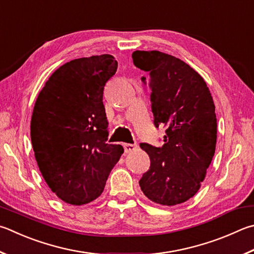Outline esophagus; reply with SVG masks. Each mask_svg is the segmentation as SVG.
<instances>
[{
	"mask_svg": "<svg viewBox=\"0 0 254 254\" xmlns=\"http://www.w3.org/2000/svg\"><path fill=\"white\" fill-rule=\"evenodd\" d=\"M123 146H124V151H126V153H130V152H133L136 149L135 144H130V143H124Z\"/></svg>",
	"mask_w": 254,
	"mask_h": 254,
	"instance_id": "34e87169",
	"label": "esophagus"
}]
</instances>
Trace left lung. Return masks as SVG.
Wrapping results in <instances>:
<instances>
[{
  "instance_id": "1",
  "label": "left lung",
  "mask_w": 254,
  "mask_h": 254,
  "mask_svg": "<svg viewBox=\"0 0 254 254\" xmlns=\"http://www.w3.org/2000/svg\"><path fill=\"white\" fill-rule=\"evenodd\" d=\"M132 59L150 76L154 124H162L167 133L162 146L141 143L151 161L139 182L141 190L154 203H183L199 191L213 159V99L203 77L178 58L160 51H134Z\"/></svg>"
}]
</instances>
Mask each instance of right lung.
Instances as JSON below:
<instances>
[{"label":"right lung","mask_w":254,"mask_h":254,"mask_svg":"<svg viewBox=\"0 0 254 254\" xmlns=\"http://www.w3.org/2000/svg\"><path fill=\"white\" fill-rule=\"evenodd\" d=\"M113 55L63 64L45 82L31 119L35 160L49 188L68 204L82 205L103 192L124 152L107 143L103 90L115 74Z\"/></svg>","instance_id":"right-lung-1"}]
</instances>
